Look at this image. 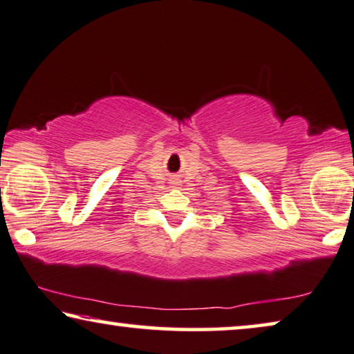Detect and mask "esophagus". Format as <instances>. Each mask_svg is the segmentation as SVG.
<instances>
[{
  "label": "esophagus",
  "mask_w": 354,
  "mask_h": 354,
  "mask_svg": "<svg viewBox=\"0 0 354 354\" xmlns=\"http://www.w3.org/2000/svg\"><path fill=\"white\" fill-rule=\"evenodd\" d=\"M173 186L178 187V186H179V181H173Z\"/></svg>",
  "instance_id": "esophagus-1"
}]
</instances>
